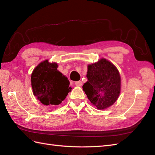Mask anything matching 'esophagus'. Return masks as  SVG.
<instances>
[{"mask_svg":"<svg viewBox=\"0 0 155 155\" xmlns=\"http://www.w3.org/2000/svg\"><path fill=\"white\" fill-rule=\"evenodd\" d=\"M74 84H75L76 86L81 87V86H82V85H83V82H82V81H77V82H75Z\"/></svg>","mask_w":155,"mask_h":155,"instance_id":"1","label":"esophagus"}]
</instances>
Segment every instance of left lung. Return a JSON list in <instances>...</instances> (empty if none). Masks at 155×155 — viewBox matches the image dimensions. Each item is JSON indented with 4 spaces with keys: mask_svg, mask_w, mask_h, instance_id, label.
Here are the masks:
<instances>
[{
    "mask_svg": "<svg viewBox=\"0 0 155 155\" xmlns=\"http://www.w3.org/2000/svg\"><path fill=\"white\" fill-rule=\"evenodd\" d=\"M88 81L83 86V91L98 110L113 105L120 92V76L117 67L110 62L102 58L88 65Z\"/></svg>",
    "mask_w": 155,
    "mask_h": 155,
    "instance_id": "left-lung-1",
    "label": "left lung"
}]
</instances>
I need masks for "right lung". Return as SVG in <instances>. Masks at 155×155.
Wrapping results in <instances>:
<instances>
[{"mask_svg":"<svg viewBox=\"0 0 155 155\" xmlns=\"http://www.w3.org/2000/svg\"><path fill=\"white\" fill-rule=\"evenodd\" d=\"M57 68V63H50L46 60L38 64L31 74L33 94L47 106L60 104L72 89L68 78Z\"/></svg>","mask_w":155,"mask_h":155,"instance_id":"add662e5","label":"right lung"}]
</instances>
